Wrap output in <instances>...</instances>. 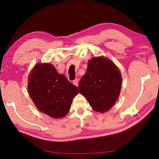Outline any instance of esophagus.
<instances>
[{
	"label": "esophagus",
	"instance_id": "obj_1",
	"mask_svg": "<svg viewBox=\"0 0 159 159\" xmlns=\"http://www.w3.org/2000/svg\"><path fill=\"white\" fill-rule=\"evenodd\" d=\"M72 83H73V84H75V86H77V87H78V80L77 79H75L73 82H72Z\"/></svg>",
	"mask_w": 159,
	"mask_h": 159
}]
</instances>
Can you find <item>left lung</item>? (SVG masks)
Wrapping results in <instances>:
<instances>
[{"label": "left lung", "mask_w": 159, "mask_h": 159, "mask_svg": "<svg viewBox=\"0 0 159 159\" xmlns=\"http://www.w3.org/2000/svg\"><path fill=\"white\" fill-rule=\"evenodd\" d=\"M121 84L120 72L116 65L104 57H95L88 62L87 72L78 87L93 110L104 113L118 100Z\"/></svg>", "instance_id": "8db88e82"}]
</instances>
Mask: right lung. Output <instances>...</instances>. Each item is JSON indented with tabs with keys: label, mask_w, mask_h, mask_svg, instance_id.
I'll list each match as a JSON object with an SVG mask.
<instances>
[{
	"label": "right lung",
	"mask_w": 159,
	"mask_h": 159,
	"mask_svg": "<svg viewBox=\"0 0 159 159\" xmlns=\"http://www.w3.org/2000/svg\"><path fill=\"white\" fill-rule=\"evenodd\" d=\"M79 90L51 64L39 63L29 76L28 93L39 110L54 118L66 116Z\"/></svg>",
	"instance_id": "add662e5"
}]
</instances>
